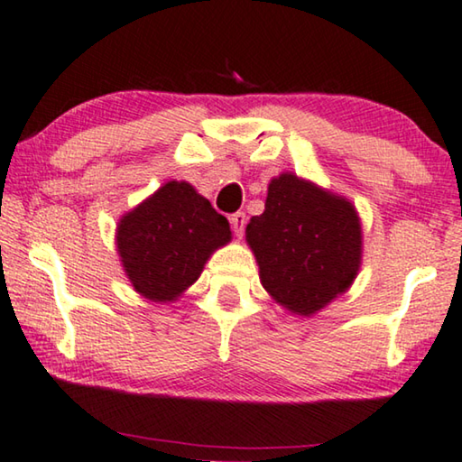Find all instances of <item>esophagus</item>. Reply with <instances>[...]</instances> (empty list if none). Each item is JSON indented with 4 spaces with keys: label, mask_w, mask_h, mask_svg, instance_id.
Masks as SVG:
<instances>
[{
    "label": "esophagus",
    "mask_w": 462,
    "mask_h": 462,
    "mask_svg": "<svg viewBox=\"0 0 462 462\" xmlns=\"http://www.w3.org/2000/svg\"><path fill=\"white\" fill-rule=\"evenodd\" d=\"M245 220H247V218H245L244 212H236V215H231V217H229V223H231L233 231H236V236H237V237H242V236H244Z\"/></svg>",
    "instance_id": "1"
}]
</instances>
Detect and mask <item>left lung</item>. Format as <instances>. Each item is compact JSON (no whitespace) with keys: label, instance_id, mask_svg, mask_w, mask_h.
Masks as SVG:
<instances>
[{"label":"left lung","instance_id":"1","mask_svg":"<svg viewBox=\"0 0 462 462\" xmlns=\"http://www.w3.org/2000/svg\"><path fill=\"white\" fill-rule=\"evenodd\" d=\"M245 242L269 296L300 317H312L350 290L363 264L354 204L296 172L271 179L264 212L250 218Z\"/></svg>","mask_w":462,"mask_h":462}]
</instances>
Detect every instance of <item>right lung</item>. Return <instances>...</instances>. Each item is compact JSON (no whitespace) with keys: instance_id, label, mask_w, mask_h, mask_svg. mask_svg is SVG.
<instances>
[{"instance_id":"add662e5","label":"right lung","mask_w":462,"mask_h":462,"mask_svg":"<svg viewBox=\"0 0 462 462\" xmlns=\"http://www.w3.org/2000/svg\"><path fill=\"white\" fill-rule=\"evenodd\" d=\"M231 242L229 220L187 181H166L116 225V252L139 296L175 302Z\"/></svg>"}]
</instances>
